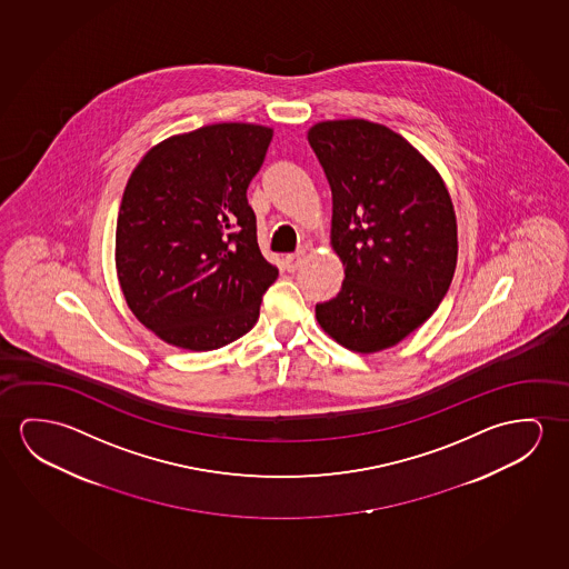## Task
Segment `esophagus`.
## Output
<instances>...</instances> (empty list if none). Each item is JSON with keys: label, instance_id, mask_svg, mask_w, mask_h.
Listing matches in <instances>:
<instances>
[{"label": "esophagus", "instance_id": "obj_1", "mask_svg": "<svg viewBox=\"0 0 569 569\" xmlns=\"http://www.w3.org/2000/svg\"><path fill=\"white\" fill-rule=\"evenodd\" d=\"M303 260H306V250H299V252L296 253H288V256L283 258V268L288 271H296Z\"/></svg>", "mask_w": 569, "mask_h": 569}]
</instances>
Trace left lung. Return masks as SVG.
Here are the masks:
<instances>
[{
  "instance_id": "8db88e82",
  "label": "left lung",
  "mask_w": 569,
  "mask_h": 569,
  "mask_svg": "<svg viewBox=\"0 0 569 569\" xmlns=\"http://www.w3.org/2000/svg\"><path fill=\"white\" fill-rule=\"evenodd\" d=\"M332 194L331 248L345 266L321 329L360 355L426 323L453 280L457 219L446 181L382 123L327 120L307 131Z\"/></svg>"
}]
</instances>
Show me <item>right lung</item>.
<instances>
[{
	"mask_svg": "<svg viewBox=\"0 0 569 569\" xmlns=\"http://www.w3.org/2000/svg\"><path fill=\"white\" fill-rule=\"evenodd\" d=\"M273 130L222 122L177 133L131 171L116 222V273L131 313L177 349L250 331L278 268L256 240L246 189Z\"/></svg>",
	"mask_w": 569,
	"mask_h": 569,
	"instance_id": "1",
	"label": "right lung"
}]
</instances>
